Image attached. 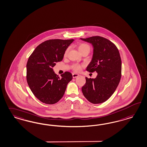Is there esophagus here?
Instances as JSON below:
<instances>
[{"mask_svg":"<svg viewBox=\"0 0 147 147\" xmlns=\"http://www.w3.org/2000/svg\"><path fill=\"white\" fill-rule=\"evenodd\" d=\"M72 76H73V78H76L77 77L79 76V74H76V73H73L72 74Z\"/></svg>","mask_w":147,"mask_h":147,"instance_id":"obj_1","label":"esophagus"}]
</instances>
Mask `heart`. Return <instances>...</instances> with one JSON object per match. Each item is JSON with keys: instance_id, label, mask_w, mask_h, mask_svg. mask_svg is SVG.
<instances>
[{"instance_id": "1", "label": "heart", "mask_w": 147, "mask_h": 147, "mask_svg": "<svg viewBox=\"0 0 147 147\" xmlns=\"http://www.w3.org/2000/svg\"><path fill=\"white\" fill-rule=\"evenodd\" d=\"M78 49L79 51H80V52L81 53L83 51H86V50H90V46H88V45L85 44V43H81L79 45L78 47ZM69 50V48H68L66 49V51H65V53H64V56H66L68 51ZM81 67L82 66L79 64H74L73 66H72V68L73 69V70L76 71H79L81 69Z\"/></svg>"}]
</instances>
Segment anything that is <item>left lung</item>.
Wrapping results in <instances>:
<instances>
[{"instance_id": "left-lung-1", "label": "left lung", "mask_w": 147, "mask_h": 147, "mask_svg": "<svg viewBox=\"0 0 147 147\" xmlns=\"http://www.w3.org/2000/svg\"><path fill=\"white\" fill-rule=\"evenodd\" d=\"M90 43L93 54L86 71L98 75L95 79L86 77L82 92L86 99L93 104L107 101L116 90L121 76V61L116 46L110 40L100 36L80 38Z\"/></svg>"}]
</instances>
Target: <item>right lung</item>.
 <instances>
[{
	"mask_svg": "<svg viewBox=\"0 0 147 147\" xmlns=\"http://www.w3.org/2000/svg\"><path fill=\"white\" fill-rule=\"evenodd\" d=\"M74 41L54 39L46 40L36 48L26 64V80L31 91L40 101L54 104L63 96L73 76L66 71L61 78L53 68L62 60L65 51Z\"/></svg>",
	"mask_w": 147,
	"mask_h": 147,
	"instance_id": "add662e5",
	"label": "right lung"
}]
</instances>
